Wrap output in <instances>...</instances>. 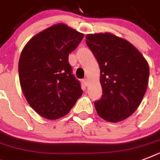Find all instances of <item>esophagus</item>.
Returning a JSON list of instances; mask_svg holds the SVG:
<instances>
[{
  "instance_id": "esophagus-1",
  "label": "esophagus",
  "mask_w": 160,
  "mask_h": 160,
  "mask_svg": "<svg viewBox=\"0 0 160 160\" xmlns=\"http://www.w3.org/2000/svg\"><path fill=\"white\" fill-rule=\"evenodd\" d=\"M83 83L85 84V85L87 86L88 84H89V80H88V79H84V80H83Z\"/></svg>"
}]
</instances>
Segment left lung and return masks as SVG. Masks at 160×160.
<instances>
[{
	"instance_id": "8db88e82",
	"label": "left lung",
	"mask_w": 160,
	"mask_h": 160,
	"mask_svg": "<svg viewBox=\"0 0 160 160\" xmlns=\"http://www.w3.org/2000/svg\"><path fill=\"white\" fill-rule=\"evenodd\" d=\"M86 44L100 69L102 97L95 107L99 116L119 122L134 114L149 83V64L129 41L114 34H88Z\"/></svg>"
}]
</instances>
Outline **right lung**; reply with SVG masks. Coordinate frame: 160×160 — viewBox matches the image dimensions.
<instances>
[{"label": "right lung", "instance_id": "right-lung-1", "mask_svg": "<svg viewBox=\"0 0 160 160\" xmlns=\"http://www.w3.org/2000/svg\"><path fill=\"white\" fill-rule=\"evenodd\" d=\"M83 37L84 34L59 23L36 34L21 51V90L30 106L46 119L66 115L82 95L68 58Z\"/></svg>", "mask_w": 160, "mask_h": 160}]
</instances>
